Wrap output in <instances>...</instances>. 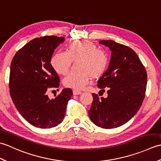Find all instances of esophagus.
Returning a JSON list of instances; mask_svg holds the SVG:
<instances>
[{"instance_id": "esophagus-1", "label": "esophagus", "mask_w": 161, "mask_h": 161, "mask_svg": "<svg viewBox=\"0 0 161 161\" xmlns=\"http://www.w3.org/2000/svg\"><path fill=\"white\" fill-rule=\"evenodd\" d=\"M73 95H80V94H81V91H77V90H73Z\"/></svg>"}]
</instances>
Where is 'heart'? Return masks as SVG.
<instances>
[{
  "instance_id": "1",
  "label": "heart",
  "mask_w": 161,
  "mask_h": 161,
  "mask_svg": "<svg viewBox=\"0 0 161 161\" xmlns=\"http://www.w3.org/2000/svg\"><path fill=\"white\" fill-rule=\"evenodd\" d=\"M77 71L70 72L63 80L66 87L82 89L91 82L92 78L97 79L104 73L108 65V56L104 50L90 41L77 40L70 43L66 53H57L51 58L50 64L58 74L66 75L72 61H77Z\"/></svg>"
}]
</instances>
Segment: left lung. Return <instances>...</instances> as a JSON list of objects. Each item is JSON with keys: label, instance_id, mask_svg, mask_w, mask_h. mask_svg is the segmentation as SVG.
I'll use <instances>...</instances> for the list:
<instances>
[{"label": "left lung", "instance_id": "left-lung-1", "mask_svg": "<svg viewBox=\"0 0 161 161\" xmlns=\"http://www.w3.org/2000/svg\"><path fill=\"white\" fill-rule=\"evenodd\" d=\"M99 43L112 51L108 69L97 81L100 91L107 89L108 97L100 98L93 93L88 115L100 127L114 129L127 122L141 108L145 96L147 74L131 47L112 40Z\"/></svg>", "mask_w": 161, "mask_h": 161}]
</instances>
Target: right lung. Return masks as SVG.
Listing matches in <instances>:
<instances>
[{
    "label": "right lung",
    "mask_w": 161,
    "mask_h": 161,
    "mask_svg": "<svg viewBox=\"0 0 161 161\" xmlns=\"http://www.w3.org/2000/svg\"><path fill=\"white\" fill-rule=\"evenodd\" d=\"M62 36H45L30 41L17 51L10 66L9 88L17 110L30 124L42 129L63 121L73 91L65 88L54 99L47 92L59 86L60 80L50 64Z\"/></svg>",
    "instance_id": "obj_1"
}]
</instances>
